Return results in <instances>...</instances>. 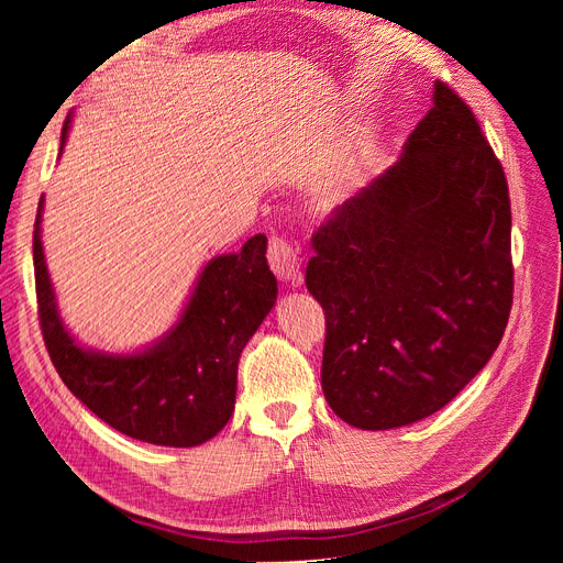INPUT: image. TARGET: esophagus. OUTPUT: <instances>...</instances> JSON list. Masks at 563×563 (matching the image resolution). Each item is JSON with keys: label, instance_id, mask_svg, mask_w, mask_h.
Returning <instances> with one entry per match:
<instances>
[{"label": "esophagus", "instance_id": "esophagus-1", "mask_svg": "<svg viewBox=\"0 0 563 563\" xmlns=\"http://www.w3.org/2000/svg\"><path fill=\"white\" fill-rule=\"evenodd\" d=\"M269 267L282 282H298L300 279V258L294 244L286 236H272L267 251Z\"/></svg>", "mask_w": 563, "mask_h": 563}]
</instances>
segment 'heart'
Segmentation results:
<instances>
[{
	"label": "heart",
	"instance_id": "obj_1",
	"mask_svg": "<svg viewBox=\"0 0 563 563\" xmlns=\"http://www.w3.org/2000/svg\"><path fill=\"white\" fill-rule=\"evenodd\" d=\"M366 164H368L366 150H356L343 166H338L333 174L321 178L319 185L314 187V199H312L314 209L319 213H335L340 207H343V203L356 192V187H360Z\"/></svg>",
	"mask_w": 563,
	"mask_h": 563
}]
</instances>
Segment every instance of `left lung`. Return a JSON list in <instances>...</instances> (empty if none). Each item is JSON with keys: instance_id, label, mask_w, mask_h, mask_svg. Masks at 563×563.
Here are the masks:
<instances>
[{"instance_id": "obj_1", "label": "left lung", "mask_w": 563, "mask_h": 563, "mask_svg": "<svg viewBox=\"0 0 563 563\" xmlns=\"http://www.w3.org/2000/svg\"><path fill=\"white\" fill-rule=\"evenodd\" d=\"M512 211L472 110L434 81L401 157L314 236L305 272L327 314L321 389L360 430L444 408L500 345L512 310Z\"/></svg>"}]
</instances>
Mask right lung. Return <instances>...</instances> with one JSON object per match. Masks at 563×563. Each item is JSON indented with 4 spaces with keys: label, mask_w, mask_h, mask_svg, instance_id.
<instances>
[{
    "label": "right lung",
    "mask_w": 563,
    "mask_h": 563,
    "mask_svg": "<svg viewBox=\"0 0 563 563\" xmlns=\"http://www.w3.org/2000/svg\"><path fill=\"white\" fill-rule=\"evenodd\" d=\"M70 124L67 114L60 152ZM42 211L44 197L32 240L40 323L67 389L110 428L147 444L190 449L213 439L234 411L242 350L277 302L265 234L203 265L178 321L155 343L117 354L84 347L65 329L44 258Z\"/></svg>",
    "instance_id": "right-lung-1"
}]
</instances>
